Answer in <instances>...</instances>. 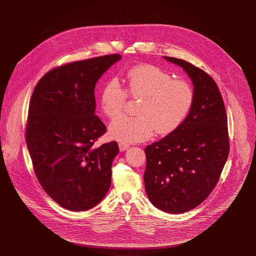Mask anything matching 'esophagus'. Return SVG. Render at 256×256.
I'll return each instance as SVG.
<instances>
[{"label":"esophagus","mask_w":256,"mask_h":256,"mask_svg":"<svg viewBox=\"0 0 256 256\" xmlns=\"http://www.w3.org/2000/svg\"><path fill=\"white\" fill-rule=\"evenodd\" d=\"M118 146H119L120 152H124V150H126L128 148L130 144H126V143H119Z\"/></svg>","instance_id":"obj_1"}]
</instances>
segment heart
Segmentation results:
<instances>
[{"label":"heart","mask_w":256,"mask_h":256,"mask_svg":"<svg viewBox=\"0 0 256 256\" xmlns=\"http://www.w3.org/2000/svg\"><path fill=\"white\" fill-rule=\"evenodd\" d=\"M126 93L140 98L137 116L121 117L109 126L110 137L124 143L144 141L154 132L166 136L176 130L191 113L195 100L194 90L186 80H173L158 66L141 64L126 72V91L116 78L104 84L100 102L106 117L116 119L122 114Z\"/></svg>","instance_id":"1"}]
</instances>
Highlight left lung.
Returning a JSON list of instances; mask_svg holds the SVG:
<instances>
[{
    "instance_id": "obj_1",
    "label": "left lung",
    "mask_w": 256,
    "mask_h": 256,
    "mask_svg": "<svg viewBox=\"0 0 256 256\" xmlns=\"http://www.w3.org/2000/svg\"><path fill=\"white\" fill-rule=\"evenodd\" d=\"M189 76L195 94L191 113L168 136L145 148V191L158 210L182 214L195 208L216 186L230 152L227 116L217 84L202 70L164 57Z\"/></svg>"
}]
</instances>
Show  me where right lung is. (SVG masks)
<instances>
[{"label":"right lung","mask_w":256,"mask_h":256,"mask_svg":"<svg viewBox=\"0 0 256 256\" xmlns=\"http://www.w3.org/2000/svg\"><path fill=\"white\" fill-rule=\"evenodd\" d=\"M120 59L108 55L65 64L44 74L33 91L26 146L40 184L66 210H90L110 189L119 148L115 141L93 145L106 132L96 115L94 88Z\"/></svg>","instance_id":"right-lung-1"}]
</instances>
